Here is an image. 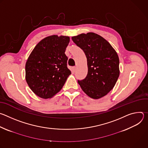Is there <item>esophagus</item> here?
Here are the masks:
<instances>
[{
    "label": "esophagus",
    "mask_w": 148,
    "mask_h": 148,
    "mask_svg": "<svg viewBox=\"0 0 148 148\" xmlns=\"http://www.w3.org/2000/svg\"><path fill=\"white\" fill-rule=\"evenodd\" d=\"M76 69H76V67H73V72H75V71H76Z\"/></svg>",
    "instance_id": "1"
}]
</instances>
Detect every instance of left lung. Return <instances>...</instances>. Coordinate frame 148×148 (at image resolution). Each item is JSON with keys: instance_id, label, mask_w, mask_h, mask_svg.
Returning a JSON list of instances; mask_svg holds the SVG:
<instances>
[{"instance_id": "1", "label": "left lung", "mask_w": 148, "mask_h": 148, "mask_svg": "<svg viewBox=\"0 0 148 148\" xmlns=\"http://www.w3.org/2000/svg\"><path fill=\"white\" fill-rule=\"evenodd\" d=\"M74 43L85 53L88 73L78 80L82 91L90 97L99 99L115 86L119 75L118 56L108 42L94 33L72 37Z\"/></svg>"}]
</instances>
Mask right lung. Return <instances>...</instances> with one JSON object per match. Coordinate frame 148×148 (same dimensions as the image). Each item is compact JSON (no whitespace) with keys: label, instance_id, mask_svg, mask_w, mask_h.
I'll return each mask as SVG.
<instances>
[{"label":"right lung","instance_id":"1","mask_svg":"<svg viewBox=\"0 0 148 148\" xmlns=\"http://www.w3.org/2000/svg\"><path fill=\"white\" fill-rule=\"evenodd\" d=\"M68 36L53 35L41 40L26 63V80L37 96L47 99L58 92L71 74L65 54Z\"/></svg>","mask_w":148,"mask_h":148}]
</instances>
